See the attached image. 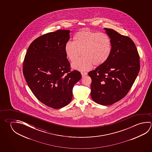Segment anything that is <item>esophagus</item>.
I'll list each match as a JSON object with an SVG mask.
<instances>
[{
  "label": "esophagus",
  "instance_id": "34e87169",
  "mask_svg": "<svg viewBox=\"0 0 152 152\" xmlns=\"http://www.w3.org/2000/svg\"><path fill=\"white\" fill-rule=\"evenodd\" d=\"M81 74L82 77H84L85 76L87 75V72H81Z\"/></svg>",
  "mask_w": 152,
  "mask_h": 152
}]
</instances>
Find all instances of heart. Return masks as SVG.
I'll use <instances>...</instances> for the list:
<instances>
[{
	"label": "heart",
	"instance_id": "1",
	"mask_svg": "<svg viewBox=\"0 0 152 152\" xmlns=\"http://www.w3.org/2000/svg\"><path fill=\"white\" fill-rule=\"evenodd\" d=\"M66 57L73 61L82 53L83 58L74 61L72 66L79 70H87L92 66L103 65L111 55L112 43L109 36L103 32L83 28L73 37V42L68 41L64 47Z\"/></svg>",
	"mask_w": 152,
	"mask_h": 152
}]
</instances>
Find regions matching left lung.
I'll use <instances>...</instances> for the list:
<instances>
[{
	"mask_svg": "<svg viewBox=\"0 0 152 152\" xmlns=\"http://www.w3.org/2000/svg\"><path fill=\"white\" fill-rule=\"evenodd\" d=\"M112 50L103 65L88 72L92 79L91 96L94 102L110 105L127 94L140 70V56L133 41L114 30L105 28Z\"/></svg>",
	"mask_w": 152,
	"mask_h": 152,
	"instance_id": "8db88e82",
	"label": "left lung"
}]
</instances>
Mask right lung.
I'll list each match as a JSON object with an SVG mask.
<instances>
[{
	"mask_svg": "<svg viewBox=\"0 0 152 152\" xmlns=\"http://www.w3.org/2000/svg\"><path fill=\"white\" fill-rule=\"evenodd\" d=\"M70 31L58 30L34 40L28 48L23 72L30 90L38 100L55 109L64 107L72 100V88L82 78L71 70L64 47Z\"/></svg>",
	"mask_w": 152,
	"mask_h": 152,
	"instance_id": "obj_1",
	"label": "right lung"
}]
</instances>
